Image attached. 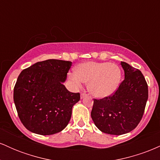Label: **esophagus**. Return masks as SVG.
Listing matches in <instances>:
<instances>
[{"instance_id":"esophagus-1","label":"esophagus","mask_w":160,"mask_h":160,"mask_svg":"<svg viewBox=\"0 0 160 160\" xmlns=\"http://www.w3.org/2000/svg\"><path fill=\"white\" fill-rule=\"evenodd\" d=\"M86 95H87V94H86V92H82L81 93V95H80V97H81V98H83L84 97H86Z\"/></svg>"}]
</instances>
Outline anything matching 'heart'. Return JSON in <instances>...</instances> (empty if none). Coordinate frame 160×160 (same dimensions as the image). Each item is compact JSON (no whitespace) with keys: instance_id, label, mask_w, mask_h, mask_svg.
<instances>
[{"instance_id":"b5f03b06","label":"heart","mask_w":160,"mask_h":160,"mask_svg":"<svg viewBox=\"0 0 160 160\" xmlns=\"http://www.w3.org/2000/svg\"><path fill=\"white\" fill-rule=\"evenodd\" d=\"M78 87L88 82V89L93 96L105 98L117 90L121 80V71L117 65L108 62H89L80 64L74 73L68 75Z\"/></svg>"}]
</instances>
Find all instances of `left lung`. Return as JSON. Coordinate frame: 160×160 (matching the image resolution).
Listing matches in <instances>:
<instances>
[{
    "label": "left lung",
    "mask_w": 160,
    "mask_h": 160,
    "mask_svg": "<svg viewBox=\"0 0 160 160\" xmlns=\"http://www.w3.org/2000/svg\"><path fill=\"white\" fill-rule=\"evenodd\" d=\"M125 79L113 94L93 101L91 117L102 132L120 135L137 127L144 114L148 86L138 69L121 62Z\"/></svg>",
    "instance_id": "obj_1"
}]
</instances>
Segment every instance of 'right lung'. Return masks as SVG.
I'll return each mask as SVG.
<instances>
[{
  "label": "right lung",
  "mask_w": 160,
  "mask_h": 160,
  "mask_svg": "<svg viewBox=\"0 0 160 160\" xmlns=\"http://www.w3.org/2000/svg\"><path fill=\"white\" fill-rule=\"evenodd\" d=\"M72 62L58 59L38 62L19 75L13 91L18 116L32 132L53 135L63 130L71 117L80 92H71L62 82Z\"/></svg>",
  "instance_id": "1"
}]
</instances>
